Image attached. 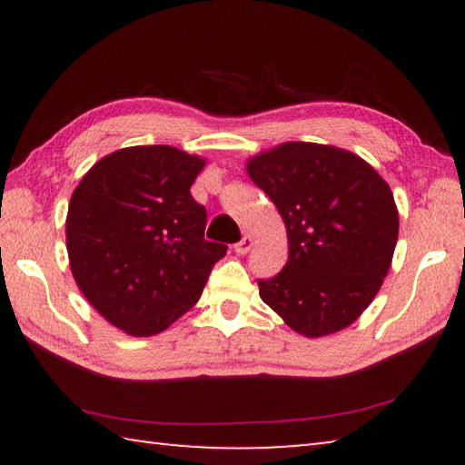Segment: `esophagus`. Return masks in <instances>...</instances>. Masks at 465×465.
Returning <instances> with one entry per match:
<instances>
[{
	"instance_id": "esophagus-1",
	"label": "esophagus",
	"mask_w": 465,
	"mask_h": 465,
	"mask_svg": "<svg viewBox=\"0 0 465 465\" xmlns=\"http://www.w3.org/2000/svg\"><path fill=\"white\" fill-rule=\"evenodd\" d=\"M252 246H254V240H252L250 235H243V238H242L238 243H235L233 250L238 252V254H242V256H243V254H248Z\"/></svg>"
}]
</instances>
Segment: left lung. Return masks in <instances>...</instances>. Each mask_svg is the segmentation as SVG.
Masks as SVG:
<instances>
[{
  "label": "left lung",
  "mask_w": 465,
  "mask_h": 465,
  "mask_svg": "<svg viewBox=\"0 0 465 465\" xmlns=\"http://www.w3.org/2000/svg\"><path fill=\"white\" fill-rule=\"evenodd\" d=\"M246 168L289 242L282 271L258 279L262 302L308 338L351 326L380 291L398 242L388 183L363 157L308 141L258 153Z\"/></svg>",
  "instance_id": "8db88e82"
}]
</instances>
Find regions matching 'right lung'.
I'll return each mask as SVG.
<instances>
[{
	"instance_id": "add662e5",
	"label": "right lung",
	"mask_w": 465,
	"mask_h": 465,
	"mask_svg": "<svg viewBox=\"0 0 465 465\" xmlns=\"http://www.w3.org/2000/svg\"><path fill=\"white\" fill-rule=\"evenodd\" d=\"M203 166V157L170 145L124 147L94 163L69 201L77 287L131 336L174 324L225 256V243L204 240L207 211L191 194Z\"/></svg>"
}]
</instances>
